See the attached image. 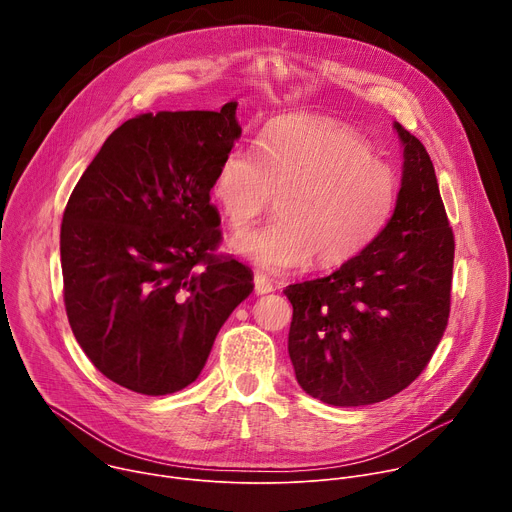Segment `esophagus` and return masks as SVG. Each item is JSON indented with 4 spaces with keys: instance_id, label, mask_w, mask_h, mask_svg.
Masks as SVG:
<instances>
[{
    "instance_id": "obj_1",
    "label": "esophagus",
    "mask_w": 512,
    "mask_h": 512,
    "mask_svg": "<svg viewBox=\"0 0 512 512\" xmlns=\"http://www.w3.org/2000/svg\"><path fill=\"white\" fill-rule=\"evenodd\" d=\"M253 283H255V294L257 296H263V294H269V291H273V283L265 277V275H255L253 277Z\"/></svg>"
}]
</instances>
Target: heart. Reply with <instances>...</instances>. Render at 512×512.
<instances>
[{
  "instance_id": "obj_1",
  "label": "heart",
  "mask_w": 512,
  "mask_h": 512,
  "mask_svg": "<svg viewBox=\"0 0 512 512\" xmlns=\"http://www.w3.org/2000/svg\"><path fill=\"white\" fill-rule=\"evenodd\" d=\"M277 196V221L231 247L269 273L310 263L338 267L383 233L399 198V176L373 145L338 121L289 115L265 127L253 150H229L212 198L233 231L249 229Z\"/></svg>"
}]
</instances>
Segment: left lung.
Segmentation results:
<instances>
[{"label":"left lung","instance_id":"1","mask_svg":"<svg viewBox=\"0 0 512 512\" xmlns=\"http://www.w3.org/2000/svg\"><path fill=\"white\" fill-rule=\"evenodd\" d=\"M403 180L383 233L328 277L294 283L287 350L300 387L336 407L409 387L440 344L452 302L454 231L423 143L401 123Z\"/></svg>","mask_w":512,"mask_h":512}]
</instances>
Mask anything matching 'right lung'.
Here are the masks:
<instances>
[{
    "label": "right lung",
    "instance_id": "obj_1",
    "mask_svg": "<svg viewBox=\"0 0 512 512\" xmlns=\"http://www.w3.org/2000/svg\"><path fill=\"white\" fill-rule=\"evenodd\" d=\"M221 111L125 121L72 190L60 227L64 308L109 381L168 395L194 383L214 338L253 291V273L216 255L210 188L241 127Z\"/></svg>",
    "mask_w": 512,
    "mask_h": 512
}]
</instances>
